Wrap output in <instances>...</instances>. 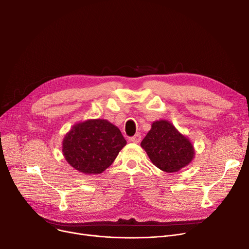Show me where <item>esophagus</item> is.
<instances>
[{"label": "esophagus", "instance_id": "obj_1", "mask_svg": "<svg viewBox=\"0 0 249 249\" xmlns=\"http://www.w3.org/2000/svg\"><path fill=\"white\" fill-rule=\"evenodd\" d=\"M141 141H142V137H141V135H139V133L136 136H133L132 138H130V142H135V143H139Z\"/></svg>", "mask_w": 249, "mask_h": 249}]
</instances>
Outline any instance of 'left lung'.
I'll return each instance as SVG.
<instances>
[{
	"label": "left lung",
	"mask_w": 249,
	"mask_h": 249,
	"mask_svg": "<svg viewBox=\"0 0 249 249\" xmlns=\"http://www.w3.org/2000/svg\"><path fill=\"white\" fill-rule=\"evenodd\" d=\"M141 145L151 162L165 173H177L195 158L193 143L165 120L152 123Z\"/></svg>",
	"instance_id": "8db88e82"
}]
</instances>
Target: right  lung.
I'll return each instance as SVG.
<instances>
[{
	"label": "right lung",
	"mask_w": 249,
	"mask_h": 249,
	"mask_svg": "<svg viewBox=\"0 0 249 249\" xmlns=\"http://www.w3.org/2000/svg\"><path fill=\"white\" fill-rule=\"evenodd\" d=\"M126 144L121 130L107 120L74 124L63 141V154L74 169L86 175L106 170Z\"/></svg>",
	"instance_id": "add662e5"
}]
</instances>
